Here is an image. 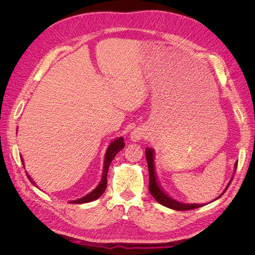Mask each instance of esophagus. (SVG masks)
<instances>
[{"label":"esophagus","mask_w":255,"mask_h":255,"mask_svg":"<svg viewBox=\"0 0 255 255\" xmlns=\"http://www.w3.org/2000/svg\"><path fill=\"white\" fill-rule=\"evenodd\" d=\"M129 137H130V140L135 141V142L141 140L142 138L144 137L143 129H142V128H137L133 129L132 132H130V134H129Z\"/></svg>","instance_id":"34e87169"}]
</instances>
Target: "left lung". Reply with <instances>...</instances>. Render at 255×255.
I'll return each mask as SVG.
<instances>
[{
	"mask_svg": "<svg viewBox=\"0 0 255 255\" xmlns=\"http://www.w3.org/2000/svg\"><path fill=\"white\" fill-rule=\"evenodd\" d=\"M145 157H146V163H148V169H149V177H150V180H149V190H150V194L154 197V199H155L159 204L164 205L166 207L171 208V210H174V211L195 210V208L201 207V206L204 205V204H197V203H194V204L182 203V202L176 201V200L169 197L166 194V192L160 188L159 184L156 181V174H155V170H154V150L152 148H149V146H148V148H145ZM236 169H237V161L235 163L234 174H235ZM232 180H233V177L230 180L229 184L227 185L226 189L223 190L222 194L217 199H219L227 191V189L229 188L230 184H231V182H232ZM217 199H215V200H217Z\"/></svg>",
	"mask_w": 255,
	"mask_h": 255,
	"instance_id": "1",
	"label": "left lung"
}]
</instances>
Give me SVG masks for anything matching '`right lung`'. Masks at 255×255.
<instances>
[{
    "mask_svg": "<svg viewBox=\"0 0 255 255\" xmlns=\"http://www.w3.org/2000/svg\"><path fill=\"white\" fill-rule=\"evenodd\" d=\"M125 148V140H123V137H118L116 138L115 140H113L110 145L107 146V150L105 153V157H104V166H103V174H102V179L100 181L98 186L90 191L89 194H87L86 196H84L81 199L78 200H73V201H70V203H78V204H83V203H88V202H92L95 200L99 199L100 197L102 196L103 192L106 189V185H107V172H109V168L110 165L112 163V160L114 159V157L117 155V153ZM23 161V160H22ZM23 166H24V163H22ZM28 180L32 182L35 185V182L30 179V176L27 174Z\"/></svg>",
    "mask_w": 255,
    "mask_h": 255,
    "instance_id": "add662e5",
    "label": "right lung"
}]
</instances>
